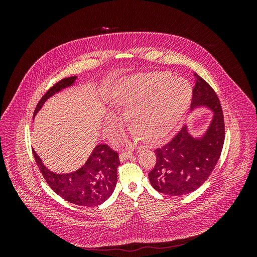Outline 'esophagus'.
Instances as JSON below:
<instances>
[{
	"label": "esophagus",
	"mask_w": 257,
	"mask_h": 257,
	"mask_svg": "<svg viewBox=\"0 0 257 257\" xmlns=\"http://www.w3.org/2000/svg\"><path fill=\"white\" fill-rule=\"evenodd\" d=\"M132 155H133V152H132V151H123L122 153H120V160L121 161L126 160V159L131 158Z\"/></svg>",
	"instance_id": "34e87169"
}]
</instances>
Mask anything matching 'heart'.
Segmentation results:
<instances>
[{"instance_id": "heart-1", "label": "heart", "mask_w": 257, "mask_h": 257, "mask_svg": "<svg viewBox=\"0 0 257 257\" xmlns=\"http://www.w3.org/2000/svg\"><path fill=\"white\" fill-rule=\"evenodd\" d=\"M191 98V87L168 73H153L124 79L115 85L111 103L127 108V120L148 143L158 142L181 119ZM108 121L119 125L120 119L110 113Z\"/></svg>"}]
</instances>
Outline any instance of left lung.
Instances as JSON below:
<instances>
[{"instance_id":"left-lung-1","label":"left lung","mask_w":257,"mask_h":257,"mask_svg":"<svg viewBox=\"0 0 257 257\" xmlns=\"http://www.w3.org/2000/svg\"><path fill=\"white\" fill-rule=\"evenodd\" d=\"M192 107L207 106L214 111L211 124L200 138L189 135L185 126L170 141L154 150L157 162L149 173L153 188L169 196H181L197 190L213 172L225 139L224 114L215 91L196 73Z\"/></svg>"}]
</instances>
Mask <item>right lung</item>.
<instances>
[{
  "label": "right lung",
  "instance_id": "1",
  "mask_svg": "<svg viewBox=\"0 0 257 257\" xmlns=\"http://www.w3.org/2000/svg\"><path fill=\"white\" fill-rule=\"evenodd\" d=\"M76 76L61 79L45 93L36 105L34 115L41 109L45 100L54 93L74 83ZM36 164L54 193L69 203L94 207L103 204L112 194L116 183V168L120 164L119 153L108 145H98L93 150L87 163L77 172L66 175L51 173L41 162V159L32 150Z\"/></svg>",
  "mask_w": 257,
  "mask_h": 257
}]
</instances>
